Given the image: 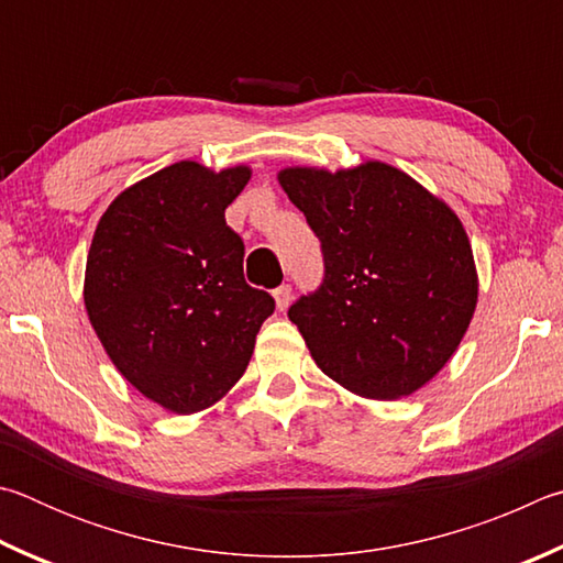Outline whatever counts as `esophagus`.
Returning <instances> with one entry per match:
<instances>
[{"label": "esophagus", "instance_id": "obj_1", "mask_svg": "<svg viewBox=\"0 0 563 563\" xmlns=\"http://www.w3.org/2000/svg\"><path fill=\"white\" fill-rule=\"evenodd\" d=\"M274 299H276V309H279V311L287 309L289 301H291V287H289V284H282V287H276L274 289Z\"/></svg>", "mask_w": 563, "mask_h": 563}]
</instances>
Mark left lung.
Returning <instances> with one entry per match:
<instances>
[{
    "label": "left lung",
    "mask_w": 563,
    "mask_h": 563,
    "mask_svg": "<svg viewBox=\"0 0 563 563\" xmlns=\"http://www.w3.org/2000/svg\"><path fill=\"white\" fill-rule=\"evenodd\" d=\"M321 242L323 279L289 307L317 366L366 398H402L460 346L477 303L457 214L406 173L366 163L279 173Z\"/></svg>",
    "instance_id": "obj_1"
}]
</instances>
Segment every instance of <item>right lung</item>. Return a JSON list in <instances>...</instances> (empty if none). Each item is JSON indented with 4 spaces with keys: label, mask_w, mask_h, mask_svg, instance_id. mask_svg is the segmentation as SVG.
<instances>
[{
    "label": "right lung",
    "mask_w": 563,
    "mask_h": 563,
    "mask_svg": "<svg viewBox=\"0 0 563 563\" xmlns=\"http://www.w3.org/2000/svg\"><path fill=\"white\" fill-rule=\"evenodd\" d=\"M246 180L250 167H163L115 197L88 250L84 301L106 353L183 416L242 378L274 313L272 294L244 282V242L224 222Z\"/></svg>",
    "instance_id": "add662e5"
}]
</instances>
